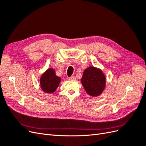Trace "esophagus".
Returning a JSON list of instances; mask_svg holds the SVG:
<instances>
[{
    "label": "esophagus",
    "mask_w": 146,
    "mask_h": 146,
    "mask_svg": "<svg viewBox=\"0 0 146 146\" xmlns=\"http://www.w3.org/2000/svg\"><path fill=\"white\" fill-rule=\"evenodd\" d=\"M69 80H76V77H75L74 76H72L71 77H70L69 78Z\"/></svg>",
    "instance_id": "esophagus-1"
}]
</instances>
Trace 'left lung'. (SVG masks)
<instances>
[{"label":"left lung","instance_id":"8db88e82","mask_svg":"<svg viewBox=\"0 0 146 146\" xmlns=\"http://www.w3.org/2000/svg\"><path fill=\"white\" fill-rule=\"evenodd\" d=\"M105 77L100 69L90 66L86 69L81 79L87 93L91 96H99L104 90Z\"/></svg>","mask_w":146,"mask_h":146}]
</instances>
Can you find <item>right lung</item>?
Wrapping results in <instances>:
<instances>
[{
	"mask_svg": "<svg viewBox=\"0 0 146 146\" xmlns=\"http://www.w3.org/2000/svg\"><path fill=\"white\" fill-rule=\"evenodd\" d=\"M60 81L61 78L56 76L54 70L48 69L41 77V87L42 90L47 93H52L55 91Z\"/></svg>",
	"mask_w": 146,
	"mask_h": 146,
	"instance_id": "right-lung-1",
	"label": "right lung"
}]
</instances>
